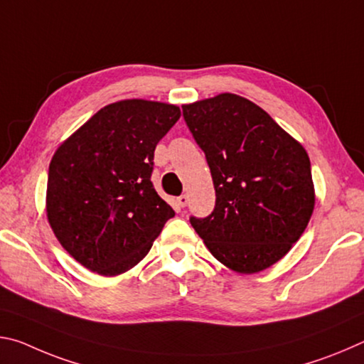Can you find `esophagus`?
I'll return each instance as SVG.
<instances>
[{"label": "esophagus", "mask_w": 364, "mask_h": 364, "mask_svg": "<svg viewBox=\"0 0 364 364\" xmlns=\"http://www.w3.org/2000/svg\"><path fill=\"white\" fill-rule=\"evenodd\" d=\"M176 202H178V205H180V207H186L188 205V196L186 194H181L176 199Z\"/></svg>", "instance_id": "esophagus-1"}]
</instances>
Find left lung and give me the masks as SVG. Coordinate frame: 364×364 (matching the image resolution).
<instances>
[{
	"label": "left lung",
	"instance_id": "left-lung-1",
	"mask_svg": "<svg viewBox=\"0 0 364 364\" xmlns=\"http://www.w3.org/2000/svg\"><path fill=\"white\" fill-rule=\"evenodd\" d=\"M183 117L217 196L213 212L191 217V225L225 267L244 274L269 268L299 241L315 208L304 146L237 95L184 104Z\"/></svg>",
	"mask_w": 364,
	"mask_h": 364
}]
</instances>
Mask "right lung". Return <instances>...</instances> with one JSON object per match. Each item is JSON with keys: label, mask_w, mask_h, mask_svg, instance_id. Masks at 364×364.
Listing matches in <instances>:
<instances>
[{"label": "right lung", "mask_w": 364, "mask_h": 364, "mask_svg": "<svg viewBox=\"0 0 364 364\" xmlns=\"http://www.w3.org/2000/svg\"><path fill=\"white\" fill-rule=\"evenodd\" d=\"M180 115V107L157 101L109 104L54 152L48 221L85 268L102 276L125 273L175 217L151 175L156 146Z\"/></svg>", "instance_id": "add662e5"}]
</instances>
